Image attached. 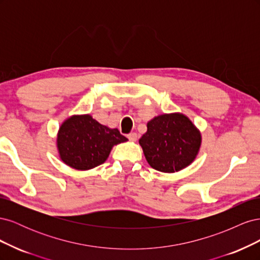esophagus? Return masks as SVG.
<instances>
[{
  "instance_id": "34e87169",
  "label": "esophagus",
  "mask_w": 260,
  "mask_h": 260,
  "mask_svg": "<svg viewBox=\"0 0 260 260\" xmlns=\"http://www.w3.org/2000/svg\"><path fill=\"white\" fill-rule=\"evenodd\" d=\"M138 137H139L138 133H136V132H131V133H129V135H128V139L130 141H132V142H135V141H137Z\"/></svg>"
}]
</instances>
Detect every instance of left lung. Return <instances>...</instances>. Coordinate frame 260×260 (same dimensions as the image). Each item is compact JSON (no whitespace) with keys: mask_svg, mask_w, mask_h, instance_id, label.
<instances>
[{"mask_svg":"<svg viewBox=\"0 0 260 260\" xmlns=\"http://www.w3.org/2000/svg\"><path fill=\"white\" fill-rule=\"evenodd\" d=\"M139 143L152 168L174 174L195 160L202 145V135L182 113L162 114L147 122V131Z\"/></svg>","mask_w":260,"mask_h":260,"instance_id":"8db88e82","label":"left lung"}]
</instances>
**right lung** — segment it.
Segmentation results:
<instances>
[{"label": "right lung", "instance_id": "1", "mask_svg": "<svg viewBox=\"0 0 260 260\" xmlns=\"http://www.w3.org/2000/svg\"><path fill=\"white\" fill-rule=\"evenodd\" d=\"M125 141L119 130L101 124L90 114L73 115L60 124L56 147L62 162L84 171L105 162L113 147Z\"/></svg>", "mask_w": 260, "mask_h": 260}]
</instances>
